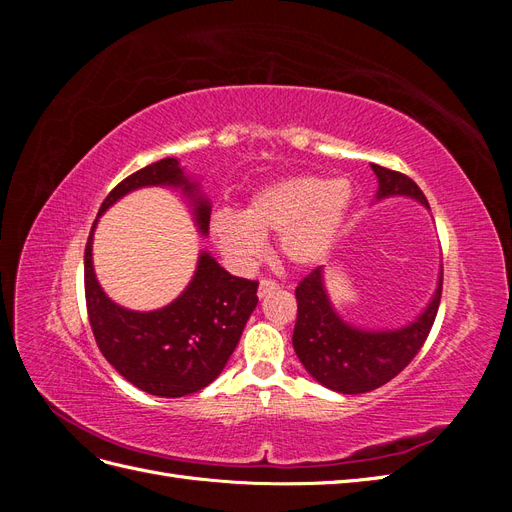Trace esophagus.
<instances>
[{"label": "esophagus", "instance_id": "34e87169", "mask_svg": "<svg viewBox=\"0 0 512 512\" xmlns=\"http://www.w3.org/2000/svg\"><path fill=\"white\" fill-rule=\"evenodd\" d=\"M275 288H277V282L267 280V277H265V280H260V284H258V297L262 299V297H265V294H269Z\"/></svg>", "mask_w": 512, "mask_h": 512}]
</instances>
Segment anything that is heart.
I'll list each match as a JSON object with an SVG mask.
<instances>
[{
	"mask_svg": "<svg viewBox=\"0 0 512 512\" xmlns=\"http://www.w3.org/2000/svg\"><path fill=\"white\" fill-rule=\"evenodd\" d=\"M348 179L329 181L297 175L256 190L243 215L222 209L211 232L224 258L235 267H252L265 254V239L277 235V254L290 267H314L329 256L352 205Z\"/></svg>",
	"mask_w": 512,
	"mask_h": 512,
	"instance_id": "obj_1",
	"label": "heart"
}]
</instances>
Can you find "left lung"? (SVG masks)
I'll return each mask as SVG.
<instances>
[{
	"instance_id": "1",
	"label": "left lung",
	"mask_w": 512,
	"mask_h": 512,
	"mask_svg": "<svg viewBox=\"0 0 512 512\" xmlns=\"http://www.w3.org/2000/svg\"><path fill=\"white\" fill-rule=\"evenodd\" d=\"M371 170L378 177V198L410 196L429 207L425 194L408 175L378 164H371ZM294 297L299 309L292 346L299 361L327 389L359 395L393 380L423 348L440 307L442 273L425 312L395 331H361L339 318L327 297L322 267L303 277Z\"/></svg>"
}]
</instances>
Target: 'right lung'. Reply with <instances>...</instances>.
Wrapping results in <instances>:
<instances>
[{
  "label": "right lung",
  "instance_id": "1",
  "mask_svg": "<svg viewBox=\"0 0 512 512\" xmlns=\"http://www.w3.org/2000/svg\"><path fill=\"white\" fill-rule=\"evenodd\" d=\"M145 185H173L194 203L198 230L207 235L211 205L175 158L136 170L104 198L102 215L121 196ZM98 222V220H96ZM91 226L85 247V301L91 331L104 359L136 389L158 397H183L205 389L222 374L247 318L256 309L258 282L230 275L207 252L200 254L190 286L156 312L119 307L100 288L91 260Z\"/></svg>",
  "mask_w": 512,
  "mask_h": 512
}]
</instances>
